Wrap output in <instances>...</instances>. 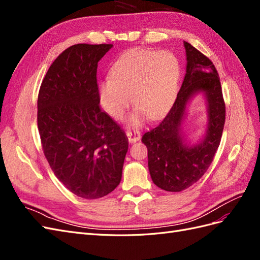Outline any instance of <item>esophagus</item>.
I'll list each match as a JSON object with an SVG mask.
<instances>
[{
  "mask_svg": "<svg viewBox=\"0 0 260 260\" xmlns=\"http://www.w3.org/2000/svg\"><path fill=\"white\" fill-rule=\"evenodd\" d=\"M125 135H127V138H128L130 143H135V142H137V141H139L141 139V135H140L139 131H130V130H128L127 132H125Z\"/></svg>",
  "mask_w": 260,
  "mask_h": 260,
  "instance_id": "34e87169",
  "label": "esophagus"
}]
</instances>
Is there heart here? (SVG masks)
<instances>
[{"mask_svg":"<svg viewBox=\"0 0 260 260\" xmlns=\"http://www.w3.org/2000/svg\"><path fill=\"white\" fill-rule=\"evenodd\" d=\"M109 78L99 85L101 105L109 115L120 119L132 95L137 109L130 123L136 125L143 114L158 118L169 108L177 94L180 66L170 52L133 49L114 62Z\"/></svg>","mask_w":260,"mask_h":260,"instance_id":"obj_1","label":"heart"}]
</instances>
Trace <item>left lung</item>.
<instances>
[{
	"label": "left lung",
	"instance_id": "obj_1",
	"mask_svg": "<svg viewBox=\"0 0 260 260\" xmlns=\"http://www.w3.org/2000/svg\"><path fill=\"white\" fill-rule=\"evenodd\" d=\"M183 44L186 73L177 99L162 121L142 138L153 182L168 192L185 190L207 171L219 147L225 119L221 84L214 64L190 43ZM199 93L206 99L208 124L203 138L191 146L182 124L187 104Z\"/></svg>",
	"mask_w": 260,
	"mask_h": 260
}]
</instances>
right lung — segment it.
Returning a JSON list of instances; mask_svg holds the SVG:
<instances>
[{"label":"right lung","instance_id":"obj_1","mask_svg":"<svg viewBox=\"0 0 260 260\" xmlns=\"http://www.w3.org/2000/svg\"><path fill=\"white\" fill-rule=\"evenodd\" d=\"M113 44H75L53 61L38 96V129L54 175L96 200L120 183L128 138L100 108L98 62Z\"/></svg>","mask_w":260,"mask_h":260}]
</instances>
